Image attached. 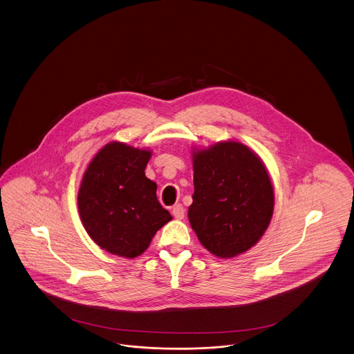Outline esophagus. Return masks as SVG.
<instances>
[{"label": "esophagus", "instance_id": "1", "mask_svg": "<svg viewBox=\"0 0 354 354\" xmlns=\"http://www.w3.org/2000/svg\"><path fill=\"white\" fill-rule=\"evenodd\" d=\"M184 213H185V211H184L182 204H175V205H174L172 214H174V217H175L176 220H182L184 217Z\"/></svg>", "mask_w": 354, "mask_h": 354}]
</instances>
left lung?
<instances>
[{
	"label": "left lung",
	"mask_w": 354,
	"mask_h": 354,
	"mask_svg": "<svg viewBox=\"0 0 354 354\" xmlns=\"http://www.w3.org/2000/svg\"><path fill=\"white\" fill-rule=\"evenodd\" d=\"M188 218L201 245L220 258L245 253L263 236L274 211L269 174L248 146L218 142L196 150Z\"/></svg>",
	"instance_id": "8db88e82"
}]
</instances>
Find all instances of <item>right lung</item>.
Segmentation results:
<instances>
[{"instance_id":"right-lung-1","label":"right lung","mask_w":354,"mask_h":354,"mask_svg":"<svg viewBox=\"0 0 354 354\" xmlns=\"http://www.w3.org/2000/svg\"><path fill=\"white\" fill-rule=\"evenodd\" d=\"M150 150L122 142L105 145L85 171L77 195L89 237L112 254L134 258L172 220L156 198V184L145 175Z\"/></svg>"}]
</instances>
